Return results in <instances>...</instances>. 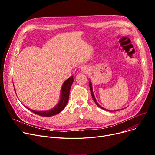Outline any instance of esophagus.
<instances>
[{"label":"esophagus","mask_w":155,"mask_h":155,"mask_svg":"<svg viewBox=\"0 0 155 155\" xmlns=\"http://www.w3.org/2000/svg\"><path fill=\"white\" fill-rule=\"evenodd\" d=\"M82 71H83V72H84V73H87V71H88V69L84 68V69H82Z\"/></svg>","instance_id":"obj_1"}]
</instances>
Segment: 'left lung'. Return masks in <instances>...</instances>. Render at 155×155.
I'll return each instance as SVG.
<instances>
[{
	"mask_svg": "<svg viewBox=\"0 0 155 155\" xmlns=\"http://www.w3.org/2000/svg\"><path fill=\"white\" fill-rule=\"evenodd\" d=\"M89 85H90V91H91V96H92V97H93V99L94 101L95 102L96 104V105H97L99 107H100L101 108H102V109H103V110H107V111H109V112H115V111H117V110H120H120H107V109H106V108H104V107H101V105H99V104L97 103V101H96V98H95V96H94V93H93V86H92V83H91V81H90V83H89Z\"/></svg>",
	"mask_w": 155,
	"mask_h": 155,
	"instance_id": "1",
	"label": "left lung"
}]
</instances>
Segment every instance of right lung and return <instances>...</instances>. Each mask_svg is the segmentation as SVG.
I'll return each mask as SVG.
<instances>
[{"mask_svg": "<svg viewBox=\"0 0 155 155\" xmlns=\"http://www.w3.org/2000/svg\"><path fill=\"white\" fill-rule=\"evenodd\" d=\"M73 82H74V78H73V76H71L63 83L62 86L61 87V96H60L59 101L58 102V104L53 108L48 110H46V111H37V110L30 109L29 108L26 106L25 107L28 110H29L32 112L34 113L35 114L38 115L41 117H51L59 114L62 111L64 108H65V107L66 106V105L68 104V102L69 101V97L70 90H71V86ZM14 90L16 93L15 88Z\"/></svg>", "mask_w": 155, "mask_h": 155, "instance_id": "1", "label": "right lung"}]
</instances>
